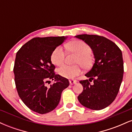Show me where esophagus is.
<instances>
[{"label":"esophagus","mask_w":132,"mask_h":132,"mask_svg":"<svg viewBox=\"0 0 132 132\" xmlns=\"http://www.w3.org/2000/svg\"><path fill=\"white\" fill-rule=\"evenodd\" d=\"M76 80H73V79H71V80H69V83H70L71 85H72V84H75L76 83Z\"/></svg>","instance_id":"obj_1"}]
</instances>
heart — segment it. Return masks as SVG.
<instances>
[{"label":"heart","instance_id":"b5f03b06","mask_svg":"<svg viewBox=\"0 0 132 132\" xmlns=\"http://www.w3.org/2000/svg\"><path fill=\"white\" fill-rule=\"evenodd\" d=\"M68 50L78 54L76 63L80 64L84 68H87L91 64V58L89 54L91 48L87 44L81 40H75L69 42L66 45ZM65 53L63 47L57 46L54 50L51 55V62L56 66H61L64 63ZM59 75L63 78L72 79L81 72V66L64 65L58 70Z\"/></svg>","mask_w":132,"mask_h":132}]
</instances>
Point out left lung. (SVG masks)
Returning <instances> with one entry per match:
<instances>
[{
	"label": "left lung",
	"mask_w": 132,
	"mask_h": 132,
	"mask_svg": "<svg viewBox=\"0 0 132 132\" xmlns=\"http://www.w3.org/2000/svg\"><path fill=\"white\" fill-rule=\"evenodd\" d=\"M91 48L95 57L92 69L81 80L83 90L78 99L84 107L99 110L105 108L116 98L123 79V61L122 51L116 43L102 36L79 35ZM93 81L91 85L90 81Z\"/></svg>",
	"instance_id": "1"
}]
</instances>
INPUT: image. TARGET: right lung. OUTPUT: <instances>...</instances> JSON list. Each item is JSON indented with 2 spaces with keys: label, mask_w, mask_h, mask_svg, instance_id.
<instances>
[{
  "label": "right lung",
  "mask_w": 132,
  "mask_h": 132,
  "mask_svg": "<svg viewBox=\"0 0 132 132\" xmlns=\"http://www.w3.org/2000/svg\"><path fill=\"white\" fill-rule=\"evenodd\" d=\"M66 37H37L27 42L17 51L13 72L20 98L30 109L44 114L54 110L60 102L62 91L69 82L54 72L51 63L53 50ZM55 82L47 88L49 80Z\"/></svg>",
  "instance_id": "1"
}]
</instances>
